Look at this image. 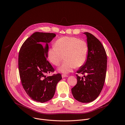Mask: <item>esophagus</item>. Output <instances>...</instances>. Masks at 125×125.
<instances>
[{"instance_id": "1", "label": "esophagus", "mask_w": 125, "mask_h": 125, "mask_svg": "<svg viewBox=\"0 0 125 125\" xmlns=\"http://www.w3.org/2000/svg\"><path fill=\"white\" fill-rule=\"evenodd\" d=\"M68 76L67 75H66V74H62V78H64V77H68Z\"/></svg>"}]
</instances>
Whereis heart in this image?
<instances>
[{
  "label": "heart",
  "mask_w": 125,
  "mask_h": 125,
  "mask_svg": "<svg viewBox=\"0 0 125 125\" xmlns=\"http://www.w3.org/2000/svg\"><path fill=\"white\" fill-rule=\"evenodd\" d=\"M88 53V47L85 41L74 37L65 36L57 40L55 46L49 48L47 56L52 64L59 66L64 54L65 60L58 70L66 74L83 65L86 61Z\"/></svg>",
  "instance_id": "1"
}]
</instances>
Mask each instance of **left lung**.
Segmentation results:
<instances>
[{
	"label": "left lung",
	"mask_w": 125,
	"mask_h": 125,
	"mask_svg": "<svg viewBox=\"0 0 125 125\" xmlns=\"http://www.w3.org/2000/svg\"><path fill=\"white\" fill-rule=\"evenodd\" d=\"M87 37L88 53L86 62L76 72L77 83L72 88L74 98L81 103H90L100 95L103 88L107 68V56L101 42L93 35L84 33Z\"/></svg>",
	"instance_id": "left-lung-1"
}]
</instances>
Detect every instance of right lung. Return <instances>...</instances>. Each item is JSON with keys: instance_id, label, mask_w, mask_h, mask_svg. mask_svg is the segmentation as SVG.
I'll return each mask as SVG.
<instances>
[{"instance_id": "1", "label": "right lung", "mask_w": 125, "mask_h": 125, "mask_svg": "<svg viewBox=\"0 0 125 125\" xmlns=\"http://www.w3.org/2000/svg\"><path fill=\"white\" fill-rule=\"evenodd\" d=\"M55 36L54 33L35 32L26 40L20 50L18 65L22 85L29 97L37 102L51 100L57 83L62 79L60 73L47 77L45 75L54 71L47 60V53L48 43Z\"/></svg>"}]
</instances>
